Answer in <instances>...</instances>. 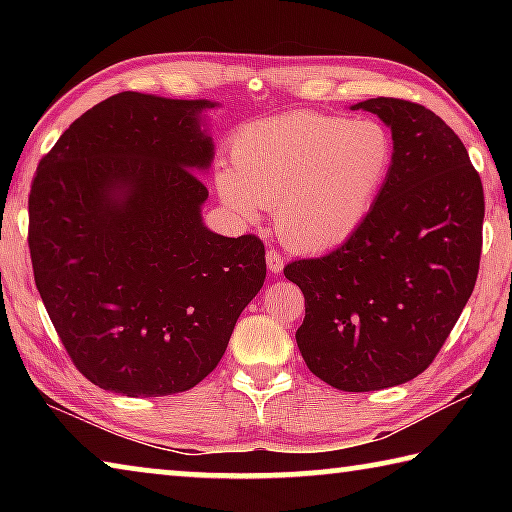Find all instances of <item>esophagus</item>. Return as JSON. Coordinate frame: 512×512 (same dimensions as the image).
Listing matches in <instances>:
<instances>
[{"label": "esophagus", "instance_id": "1", "mask_svg": "<svg viewBox=\"0 0 512 512\" xmlns=\"http://www.w3.org/2000/svg\"><path fill=\"white\" fill-rule=\"evenodd\" d=\"M266 266H268V271L271 273H282V268H284V259H282V255L277 253L275 248H271L266 253Z\"/></svg>", "mask_w": 512, "mask_h": 512}]
</instances>
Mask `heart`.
<instances>
[{
	"mask_svg": "<svg viewBox=\"0 0 512 512\" xmlns=\"http://www.w3.org/2000/svg\"><path fill=\"white\" fill-rule=\"evenodd\" d=\"M230 158L232 171L216 176L223 203L248 221L259 207L275 210L284 244L320 253L366 223L391 173L395 142L375 119L302 110L244 126Z\"/></svg>",
	"mask_w": 512,
	"mask_h": 512,
	"instance_id": "b5f03b06",
	"label": "heart"
}]
</instances>
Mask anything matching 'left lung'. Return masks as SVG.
<instances>
[{
    "label": "left lung",
    "mask_w": 512,
    "mask_h": 512,
    "mask_svg": "<svg viewBox=\"0 0 512 512\" xmlns=\"http://www.w3.org/2000/svg\"><path fill=\"white\" fill-rule=\"evenodd\" d=\"M395 160L366 223L284 277L305 296L296 341L307 368L348 393L427 370L470 300L483 246V185L452 128L420 103L377 97Z\"/></svg>",
    "instance_id": "8db88e82"
}]
</instances>
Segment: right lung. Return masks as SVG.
Returning a JSON list of instances; mask_svg holds the SVG:
<instances>
[{
	"mask_svg": "<svg viewBox=\"0 0 512 512\" xmlns=\"http://www.w3.org/2000/svg\"><path fill=\"white\" fill-rule=\"evenodd\" d=\"M203 108L212 103L119 92L83 112L33 176L36 287L76 370L103 391L194 388L264 287L262 239L201 221Z\"/></svg>",
	"mask_w": 512,
	"mask_h": 512,
	"instance_id": "1",
	"label": "right lung"
}]
</instances>
